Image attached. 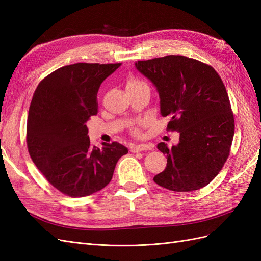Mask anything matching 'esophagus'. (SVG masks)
<instances>
[{
    "mask_svg": "<svg viewBox=\"0 0 261 261\" xmlns=\"http://www.w3.org/2000/svg\"><path fill=\"white\" fill-rule=\"evenodd\" d=\"M152 146L148 144H139V145H134L130 147L132 152H140V151H146V150H151Z\"/></svg>",
    "mask_w": 261,
    "mask_h": 261,
    "instance_id": "1",
    "label": "esophagus"
}]
</instances>
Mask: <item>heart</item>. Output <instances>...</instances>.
Instances as JSON below:
<instances>
[{"mask_svg": "<svg viewBox=\"0 0 261 261\" xmlns=\"http://www.w3.org/2000/svg\"><path fill=\"white\" fill-rule=\"evenodd\" d=\"M145 83L140 82L138 80H135V78H130V80H128L127 82V85H126V87L127 88H130V87H137V86H140V85H144Z\"/></svg>", "mask_w": 261, "mask_h": 261, "instance_id": "b5f03b06", "label": "heart"}]
</instances>
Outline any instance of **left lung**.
Masks as SVG:
<instances>
[{"label":"left lung","instance_id":"8db88e82","mask_svg":"<svg viewBox=\"0 0 261 261\" xmlns=\"http://www.w3.org/2000/svg\"><path fill=\"white\" fill-rule=\"evenodd\" d=\"M159 92L160 112L179 143L169 148L167 168L153 177L172 192H193L215 178L230 154L234 115L225 86L212 66L183 55H168L135 63Z\"/></svg>","mask_w":261,"mask_h":261}]
</instances>
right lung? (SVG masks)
Instances as JSON below:
<instances>
[{"instance_id": "add662e5", "label": "right lung", "mask_w": 261, "mask_h": 261, "mask_svg": "<svg viewBox=\"0 0 261 261\" xmlns=\"http://www.w3.org/2000/svg\"><path fill=\"white\" fill-rule=\"evenodd\" d=\"M120 66L66 65L43 78L35 90L27 118L28 152L46 180L66 196L101 191L112 179L118 159L128 152L116 141L92 146L86 126L98 113L100 85Z\"/></svg>"}]
</instances>
